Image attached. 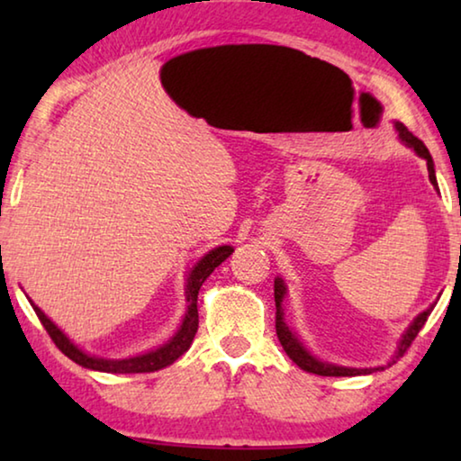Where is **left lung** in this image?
Listing matches in <instances>:
<instances>
[{
  "mask_svg": "<svg viewBox=\"0 0 461 461\" xmlns=\"http://www.w3.org/2000/svg\"><path fill=\"white\" fill-rule=\"evenodd\" d=\"M396 130H399V136L404 144L409 148H412L420 158L427 160V170H429V181L433 183V186H437V178H435V168H433V158L431 154H429L427 146L420 142L417 136H412L411 131L402 126V123L396 122ZM285 293H286V286L280 278L275 280V303H276V335H278V341L283 349L286 352V356L291 357V360L299 366V368L307 370L311 374H319V376H357V374H370V370H357V368H343V366H333V364H325V362H319L317 357L311 356L305 348H303V343L294 338L293 331L288 330L286 323H285V313H283V299H285ZM433 305L429 307L427 311H423L412 325L407 330V333L402 335V341L399 346V352H396V357H401L407 349L411 348V343L415 341L417 333L423 330V325L427 321V317L431 315Z\"/></svg>",
  "mask_w": 461,
  "mask_h": 461,
  "instance_id": "left-lung-1",
  "label": "left lung"
}]
</instances>
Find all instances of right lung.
I'll return each instance as SVG.
<instances>
[{
  "instance_id": "add662e5",
  "label": "right lung",
  "mask_w": 461,
  "mask_h": 461,
  "mask_svg": "<svg viewBox=\"0 0 461 461\" xmlns=\"http://www.w3.org/2000/svg\"><path fill=\"white\" fill-rule=\"evenodd\" d=\"M233 252L231 246H220L212 249V252L203 256V258L197 262V267L191 270L189 278H186V303H189V309H186L185 319L181 330L176 331V335L170 339L167 346H162L158 349H154L150 354L144 356H136V357H128V360H104V357H93L83 354L79 348L73 346L71 339L62 333L57 325H54L49 317H46L41 309H38L34 303L32 307L36 311L38 319L44 325V330L49 331L50 339L54 341L62 354L67 357H71L73 362H77L83 368H91V370H99V372H112V374H138V372H154L160 368H167V366L178 360L186 349L191 348V341L197 333L199 327V311H197V294L201 285L205 283V278L212 275V272L220 267V264L228 258V256Z\"/></svg>"
}]
</instances>
